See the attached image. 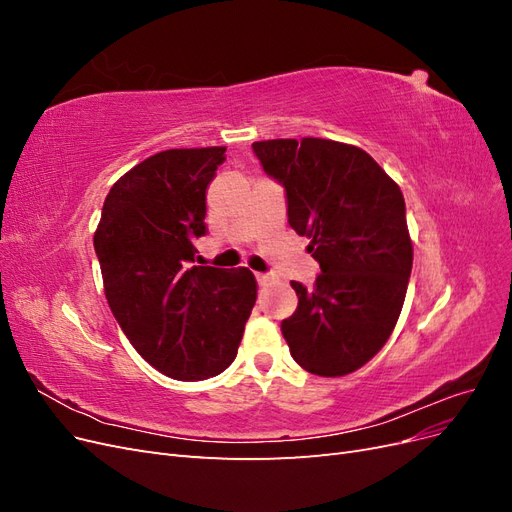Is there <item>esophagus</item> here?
Returning <instances> with one entry per match:
<instances>
[{
    "label": "esophagus",
    "mask_w": 512,
    "mask_h": 512,
    "mask_svg": "<svg viewBox=\"0 0 512 512\" xmlns=\"http://www.w3.org/2000/svg\"><path fill=\"white\" fill-rule=\"evenodd\" d=\"M256 280H258L260 286H265V284L271 282V275H267V273H256Z\"/></svg>",
    "instance_id": "34e87169"
}]
</instances>
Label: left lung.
I'll return each instance as SVG.
<instances>
[{
	"instance_id": "1",
	"label": "left lung",
	"mask_w": 512,
	"mask_h": 512,
	"mask_svg": "<svg viewBox=\"0 0 512 512\" xmlns=\"http://www.w3.org/2000/svg\"><path fill=\"white\" fill-rule=\"evenodd\" d=\"M252 147L320 265L314 288L292 282L299 307L282 320L292 359L322 378L352 374L389 342L404 307L414 256L404 194L361 147L312 136Z\"/></svg>"
}]
</instances>
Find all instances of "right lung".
<instances>
[{
    "label": "right lung",
    "mask_w": 512,
    "mask_h": 512,
    "mask_svg": "<svg viewBox=\"0 0 512 512\" xmlns=\"http://www.w3.org/2000/svg\"><path fill=\"white\" fill-rule=\"evenodd\" d=\"M226 147L166 149L119 177L94 247L108 307L143 359L196 382L235 361L256 303L250 269L192 267L205 235V192Z\"/></svg>",
    "instance_id": "obj_1"
}]
</instances>
